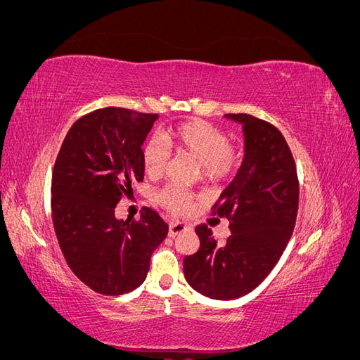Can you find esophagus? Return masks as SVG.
Instances as JSON below:
<instances>
[{
	"mask_svg": "<svg viewBox=\"0 0 360 360\" xmlns=\"http://www.w3.org/2000/svg\"><path fill=\"white\" fill-rule=\"evenodd\" d=\"M189 228V225L188 224H184V222H172L171 225H169V237H176L177 234H180V233H184Z\"/></svg>",
	"mask_w": 360,
	"mask_h": 360,
	"instance_id": "1",
	"label": "esophagus"
}]
</instances>
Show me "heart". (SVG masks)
<instances>
[{"mask_svg":"<svg viewBox=\"0 0 360 360\" xmlns=\"http://www.w3.org/2000/svg\"><path fill=\"white\" fill-rule=\"evenodd\" d=\"M160 138L169 150L197 159L202 174L210 180L231 177L238 167V151L228 143L225 132L201 120L184 122L163 132ZM143 163L150 177H159L168 168V153L158 141L151 139L143 148ZM158 201L172 213H186L193 205V195L176 184H168L158 192Z\"/></svg>","mask_w":360,"mask_h":360,"instance_id":"obj_1","label":"heart"}]
</instances>
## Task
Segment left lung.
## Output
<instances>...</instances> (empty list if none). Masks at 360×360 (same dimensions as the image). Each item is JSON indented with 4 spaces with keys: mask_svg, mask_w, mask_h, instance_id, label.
Returning <instances> with one entry per match:
<instances>
[{
    "mask_svg": "<svg viewBox=\"0 0 360 360\" xmlns=\"http://www.w3.org/2000/svg\"><path fill=\"white\" fill-rule=\"evenodd\" d=\"M243 126L245 158L234 180L213 205L230 221L231 236L217 243L205 224L195 228L200 249L184 257L189 285L217 300L257 288L287 248L299 209L296 162L278 127L249 114H226Z\"/></svg>",
    "mask_w": 360,
    "mask_h": 360,
    "instance_id": "8db88e82",
    "label": "left lung"
}]
</instances>
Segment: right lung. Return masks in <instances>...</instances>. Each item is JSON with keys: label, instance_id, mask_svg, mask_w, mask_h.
<instances>
[{"label": "right lung", "instance_id": "1", "mask_svg": "<svg viewBox=\"0 0 360 360\" xmlns=\"http://www.w3.org/2000/svg\"><path fill=\"white\" fill-rule=\"evenodd\" d=\"M159 118L108 106L76 120L52 171L51 210L61 252L86 287L105 296L138 288L168 224L153 209L122 221L115 207L144 180L143 144Z\"/></svg>", "mask_w": 360, "mask_h": 360}]
</instances>
